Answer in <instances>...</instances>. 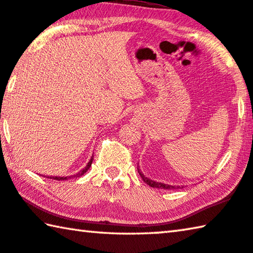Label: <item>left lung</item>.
<instances>
[{
	"label": "left lung",
	"mask_w": 253,
	"mask_h": 253,
	"mask_svg": "<svg viewBox=\"0 0 253 253\" xmlns=\"http://www.w3.org/2000/svg\"><path fill=\"white\" fill-rule=\"evenodd\" d=\"M138 173H139V175H140V177L143 178V181H144L145 183H146V184H148L149 186H152V187L164 188V190H174V188H177V187H175V186L168 185V184H162V183H158V182H154V181H152V179L145 177L144 174H142V172H140V170H138ZM178 188H179V186H178Z\"/></svg>",
	"instance_id": "left-lung-1"
}]
</instances>
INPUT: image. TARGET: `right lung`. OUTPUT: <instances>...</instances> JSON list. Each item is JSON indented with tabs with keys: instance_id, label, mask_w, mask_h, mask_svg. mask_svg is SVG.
Wrapping results in <instances>:
<instances>
[{
	"instance_id": "right-lung-1",
	"label": "right lung",
	"mask_w": 253,
	"mask_h": 253,
	"mask_svg": "<svg viewBox=\"0 0 253 253\" xmlns=\"http://www.w3.org/2000/svg\"><path fill=\"white\" fill-rule=\"evenodd\" d=\"M92 160H93V156L91 157V160L89 161L88 165L85 166V168H84V169H81L79 173H77V174L71 175V176H66V177H58V176H55V177H52V178H53V179H57V181H65V179H69V178H76V177H79V176H81V175H84L85 172H87V170L89 169V168H90L91 164H92ZM48 178H49V176H48ZM50 178H51V177H50Z\"/></svg>"
}]
</instances>
